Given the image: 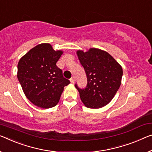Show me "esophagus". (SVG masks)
I'll return each instance as SVG.
<instances>
[{
  "mask_svg": "<svg viewBox=\"0 0 152 152\" xmlns=\"http://www.w3.org/2000/svg\"><path fill=\"white\" fill-rule=\"evenodd\" d=\"M70 81H71V83H74L75 81V77L74 76H73V77H72L71 78V79H70Z\"/></svg>",
  "mask_w": 152,
  "mask_h": 152,
  "instance_id": "1",
  "label": "esophagus"
}]
</instances>
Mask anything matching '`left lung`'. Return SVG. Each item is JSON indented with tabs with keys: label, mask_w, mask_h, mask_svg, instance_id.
I'll use <instances>...</instances> for the list:
<instances>
[{
	"label": "left lung",
	"mask_w": 152,
	"mask_h": 152,
	"mask_svg": "<svg viewBox=\"0 0 152 152\" xmlns=\"http://www.w3.org/2000/svg\"><path fill=\"white\" fill-rule=\"evenodd\" d=\"M77 53L87 76L85 88L81 89L75 84L81 101L91 109L107 105L121 85L122 66L109 53L99 49L91 48L87 52L79 50Z\"/></svg>",
	"instance_id": "8db88e82"
}]
</instances>
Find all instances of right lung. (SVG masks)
Returning <instances> with one entry per match:
<instances>
[{"mask_svg": "<svg viewBox=\"0 0 152 152\" xmlns=\"http://www.w3.org/2000/svg\"><path fill=\"white\" fill-rule=\"evenodd\" d=\"M62 54V51L56 52L50 44L42 43L18 62V80L27 99L37 107L48 109L56 105L64 87L70 83L56 65Z\"/></svg>", "mask_w": 152, "mask_h": 152, "instance_id": "add662e5", "label": "right lung"}]
</instances>
